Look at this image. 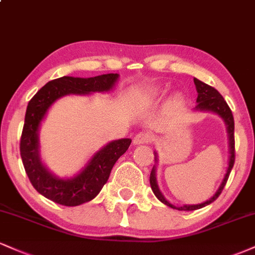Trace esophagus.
<instances>
[{
  "label": "esophagus",
  "mask_w": 255,
  "mask_h": 255,
  "mask_svg": "<svg viewBox=\"0 0 255 255\" xmlns=\"http://www.w3.org/2000/svg\"><path fill=\"white\" fill-rule=\"evenodd\" d=\"M152 139L151 134L147 133V131H140L137 133L133 139V144L134 145H141V144H147L150 142Z\"/></svg>",
  "instance_id": "esophagus-1"
}]
</instances>
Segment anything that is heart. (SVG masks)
Listing matches in <instances>:
<instances>
[{"mask_svg": "<svg viewBox=\"0 0 255 255\" xmlns=\"http://www.w3.org/2000/svg\"><path fill=\"white\" fill-rule=\"evenodd\" d=\"M148 95L152 96V97H158V96L162 95V91L158 89H151L148 91ZM176 99H180V97H176Z\"/></svg>", "mask_w": 255, "mask_h": 255, "instance_id": "b5f03b06", "label": "heart"}]
</instances>
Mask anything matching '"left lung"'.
<instances>
[{"label": "left lung", "mask_w": 255, "mask_h": 255, "mask_svg": "<svg viewBox=\"0 0 255 255\" xmlns=\"http://www.w3.org/2000/svg\"><path fill=\"white\" fill-rule=\"evenodd\" d=\"M194 84H195V87H197V92H198V98H197L198 104L197 107H195V110L211 111V113L217 114V115H219L224 120L225 125H227L228 135H229V150H230L229 166H228L227 174H225L221 186H219L217 192L213 194V197L210 198L209 200L205 201V203L197 204V205H183V206H175V205L170 204L164 198V195L160 193L159 188H158L157 180H156V168L153 166L150 175V183H151L152 191H153L154 195L159 199V201H162L163 204H165L166 206L171 207V209L178 210V211H193V210L201 209V207L213 203V201L219 197V194H221L222 191H223L225 183H227L228 181V177H229L230 175L231 169H233L234 166V163H235V136H234V128H235V124H234V116H233V113H231L229 105L227 104V102L224 101V98L222 97L221 93H219L215 87L210 86V85L198 80L197 78H194ZM154 156H156L154 157V160L157 162V153H154Z\"/></svg>", "instance_id": "obj_1"}]
</instances>
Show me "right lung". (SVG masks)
Masks as SVG:
<instances>
[{
    "label": "right lung",
    "instance_id": "obj_1",
    "mask_svg": "<svg viewBox=\"0 0 255 255\" xmlns=\"http://www.w3.org/2000/svg\"><path fill=\"white\" fill-rule=\"evenodd\" d=\"M118 79L119 74L114 73L93 78H58L44 85L28 102L20 140L22 164L34 189L54 203L78 206L97 197L107 183L114 164L128 150L131 140H114L96 152L86 166L74 177L60 178L51 174L40 160L38 136L40 122L49 108L63 96L109 92Z\"/></svg>",
    "mask_w": 255,
    "mask_h": 255
}]
</instances>
